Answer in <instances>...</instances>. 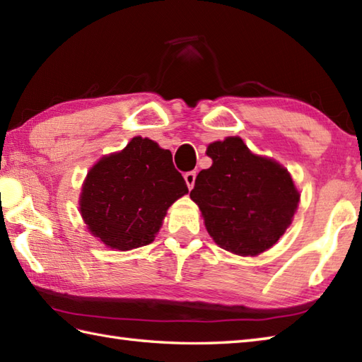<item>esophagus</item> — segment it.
I'll return each mask as SVG.
<instances>
[{
    "mask_svg": "<svg viewBox=\"0 0 362 362\" xmlns=\"http://www.w3.org/2000/svg\"><path fill=\"white\" fill-rule=\"evenodd\" d=\"M183 179H185L188 188L193 189L194 182H196V171H188V173H185V175H183Z\"/></svg>",
    "mask_w": 362,
    "mask_h": 362,
    "instance_id": "esophagus-1",
    "label": "esophagus"
}]
</instances>
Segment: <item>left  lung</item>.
Masks as SVG:
<instances>
[{
    "label": "left lung",
    "mask_w": 362,
    "mask_h": 362,
    "mask_svg": "<svg viewBox=\"0 0 362 362\" xmlns=\"http://www.w3.org/2000/svg\"><path fill=\"white\" fill-rule=\"evenodd\" d=\"M206 156L213 165L197 174L189 197L213 240L244 257L272 247L298 205L289 173L271 158L253 156L238 136L211 143Z\"/></svg>",
    "instance_id": "left-lung-1"
}]
</instances>
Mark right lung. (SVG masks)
I'll return each instance as SVG.
<instances>
[{
	"label": "right lung",
	"instance_id": "1",
	"mask_svg": "<svg viewBox=\"0 0 362 362\" xmlns=\"http://www.w3.org/2000/svg\"><path fill=\"white\" fill-rule=\"evenodd\" d=\"M188 193L168 149L135 136L118 153L90 169L81 193V214L107 247L130 250L153 241L166 210Z\"/></svg>",
	"mask_w": 362,
	"mask_h": 362
}]
</instances>
